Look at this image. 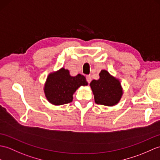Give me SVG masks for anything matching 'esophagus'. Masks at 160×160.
Segmentation results:
<instances>
[{"label":"esophagus","instance_id":"esophagus-1","mask_svg":"<svg viewBox=\"0 0 160 160\" xmlns=\"http://www.w3.org/2000/svg\"><path fill=\"white\" fill-rule=\"evenodd\" d=\"M86 79H87V81L88 83H90L91 82V76L90 75H88L86 76Z\"/></svg>","mask_w":160,"mask_h":160}]
</instances>
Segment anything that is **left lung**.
<instances>
[{
  "label": "left lung",
  "mask_w": 160,
  "mask_h": 160,
  "mask_svg": "<svg viewBox=\"0 0 160 160\" xmlns=\"http://www.w3.org/2000/svg\"><path fill=\"white\" fill-rule=\"evenodd\" d=\"M99 79L91 81L90 86L97 104L112 106L121 98L122 91L118 80L112 76L106 70H102Z\"/></svg>",
  "instance_id": "left-lung-1"
}]
</instances>
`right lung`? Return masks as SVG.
<instances>
[{"label": "right lung", "mask_w": 160, "mask_h": 160, "mask_svg": "<svg viewBox=\"0 0 160 160\" xmlns=\"http://www.w3.org/2000/svg\"><path fill=\"white\" fill-rule=\"evenodd\" d=\"M87 84L84 76L78 74L76 76H71L69 70L61 68L48 76L44 92L48 102L59 106L72 102L73 94L76 89Z\"/></svg>", "instance_id": "1"}]
</instances>
